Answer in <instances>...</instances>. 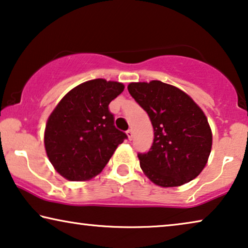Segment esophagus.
Masks as SVG:
<instances>
[{
  "mask_svg": "<svg viewBox=\"0 0 248 248\" xmlns=\"http://www.w3.org/2000/svg\"><path fill=\"white\" fill-rule=\"evenodd\" d=\"M127 136H128L129 140H131L132 137H134V131H132V129H128V130H127Z\"/></svg>",
  "mask_w": 248,
  "mask_h": 248,
  "instance_id": "1",
  "label": "esophagus"
}]
</instances>
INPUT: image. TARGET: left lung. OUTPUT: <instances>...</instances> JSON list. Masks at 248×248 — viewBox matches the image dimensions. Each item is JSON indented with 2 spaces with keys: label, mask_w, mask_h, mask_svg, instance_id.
Listing matches in <instances>:
<instances>
[{
  "label": "left lung",
  "mask_w": 248,
  "mask_h": 248,
  "mask_svg": "<svg viewBox=\"0 0 248 248\" xmlns=\"http://www.w3.org/2000/svg\"><path fill=\"white\" fill-rule=\"evenodd\" d=\"M128 91L154 128L151 149L138 154L146 176L163 187L195 179L204 169L212 146L203 111L183 91L160 81L130 83Z\"/></svg>",
  "instance_id": "1"
}]
</instances>
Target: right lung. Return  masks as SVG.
<instances>
[{"label":"right lung","mask_w":248,"mask_h":248,"mask_svg":"<svg viewBox=\"0 0 248 248\" xmlns=\"http://www.w3.org/2000/svg\"><path fill=\"white\" fill-rule=\"evenodd\" d=\"M124 89L96 78L66 94L48 118L45 148L55 170L69 181H86L107 165L127 138L114 125L109 104Z\"/></svg>","instance_id":"1"}]
</instances>
